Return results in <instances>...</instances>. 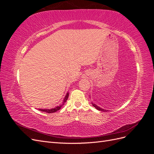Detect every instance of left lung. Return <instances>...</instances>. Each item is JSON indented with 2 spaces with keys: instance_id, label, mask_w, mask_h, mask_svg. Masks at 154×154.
Instances as JSON below:
<instances>
[{
  "instance_id": "obj_1",
  "label": "left lung",
  "mask_w": 154,
  "mask_h": 154,
  "mask_svg": "<svg viewBox=\"0 0 154 154\" xmlns=\"http://www.w3.org/2000/svg\"><path fill=\"white\" fill-rule=\"evenodd\" d=\"M92 106H94L96 109L99 110H100V111H103V112H107V111H109V110H105V109H103L100 108V106H98L94 104V103H92Z\"/></svg>"
}]
</instances>
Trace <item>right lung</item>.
<instances>
[{
	"mask_svg": "<svg viewBox=\"0 0 154 154\" xmlns=\"http://www.w3.org/2000/svg\"><path fill=\"white\" fill-rule=\"evenodd\" d=\"M69 94V92H67V93L66 94V96H65L64 99H63V103H62V105H59V106H56V107H54V108H53V109H38V110H40V111L45 112H48V113H53V112H57V111H58V110H60V109H61V107L64 105V103H66V101H67V99H68Z\"/></svg>",
	"mask_w": 154,
	"mask_h": 154,
	"instance_id": "obj_1",
	"label": "right lung"
}]
</instances>
